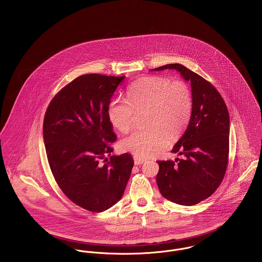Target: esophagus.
<instances>
[{
  "label": "esophagus",
  "instance_id": "34e87169",
  "mask_svg": "<svg viewBox=\"0 0 262 262\" xmlns=\"http://www.w3.org/2000/svg\"><path fill=\"white\" fill-rule=\"evenodd\" d=\"M134 161H135L136 165H140V164H142L145 161V159L139 157V156H134Z\"/></svg>",
  "mask_w": 262,
  "mask_h": 262
}]
</instances>
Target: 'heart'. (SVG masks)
<instances>
[{
  "label": "heart",
  "mask_w": 262,
  "mask_h": 262,
  "mask_svg": "<svg viewBox=\"0 0 262 262\" xmlns=\"http://www.w3.org/2000/svg\"><path fill=\"white\" fill-rule=\"evenodd\" d=\"M192 92L181 80L170 82L160 76L144 77L127 89V99L115 98L108 108V120L120 132L132 126L135 110L147 108L144 128H136L121 141L124 151L139 157L148 156L165 146L169 137L179 136L190 120Z\"/></svg>",
  "instance_id": "1"
}]
</instances>
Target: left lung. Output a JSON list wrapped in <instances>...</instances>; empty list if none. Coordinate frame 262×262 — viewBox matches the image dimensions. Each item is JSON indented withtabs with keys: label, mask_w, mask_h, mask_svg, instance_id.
I'll return each instance as SVG.
<instances>
[{
	"label": "left lung",
	"mask_w": 262,
	"mask_h": 262,
	"mask_svg": "<svg viewBox=\"0 0 262 262\" xmlns=\"http://www.w3.org/2000/svg\"><path fill=\"white\" fill-rule=\"evenodd\" d=\"M175 70L191 84L192 113L184 135L172 152L175 161H158L156 182L161 195L173 203L192 206L210 197L220 186L228 165L230 115L220 93L184 65L167 64L150 71Z\"/></svg>",
	"instance_id": "1"
}]
</instances>
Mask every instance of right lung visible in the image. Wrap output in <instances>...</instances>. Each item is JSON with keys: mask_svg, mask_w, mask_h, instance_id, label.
Here are the masks:
<instances>
[{"mask_svg": "<svg viewBox=\"0 0 262 262\" xmlns=\"http://www.w3.org/2000/svg\"><path fill=\"white\" fill-rule=\"evenodd\" d=\"M124 78L79 76L52 99L43 121V142L55 181L70 200L91 212L106 211L121 200L134 167L130 154L111 155L110 145L117 137L108 105ZM107 156L109 162L101 164Z\"/></svg>", "mask_w": 262, "mask_h": 262, "instance_id": "add662e5", "label": "right lung"}]
</instances>
